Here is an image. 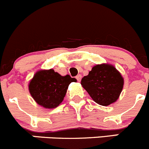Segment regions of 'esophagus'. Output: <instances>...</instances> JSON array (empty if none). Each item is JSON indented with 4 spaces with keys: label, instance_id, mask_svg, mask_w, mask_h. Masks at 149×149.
<instances>
[{
    "label": "esophagus",
    "instance_id": "34e87169",
    "mask_svg": "<svg viewBox=\"0 0 149 149\" xmlns=\"http://www.w3.org/2000/svg\"><path fill=\"white\" fill-rule=\"evenodd\" d=\"M76 79H77L78 81H80L81 79V75H80V74L77 75V76H76Z\"/></svg>",
    "mask_w": 149,
    "mask_h": 149
}]
</instances>
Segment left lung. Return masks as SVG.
Instances as JSON below:
<instances>
[{
    "label": "left lung",
    "instance_id": "1",
    "mask_svg": "<svg viewBox=\"0 0 149 149\" xmlns=\"http://www.w3.org/2000/svg\"><path fill=\"white\" fill-rule=\"evenodd\" d=\"M81 84L95 102L108 106L120 96L124 78L114 66L102 63L94 66L89 74L82 78Z\"/></svg>",
    "mask_w": 149,
    "mask_h": 149
}]
</instances>
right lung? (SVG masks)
Returning a JSON list of instances; mask_svg holds the SVG:
<instances>
[{
	"label": "right lung",
	"instance_id": "obj_1",
	"mask_svg": "<svg viewBox=\"0 0 149 149\" xmlns=\"http://www.w3.org/2000/svg\"><path fill=\"white\" fill-rule=\"evenodd\" d=\"M69 75L63 76L53 69L40 70L35 73L28 85L34 100L45 108H55L64 99L69 84L76 82Z\"/></svg>",
	"mask_w": 149,
	"mask_h": 149
}]
</instances>
